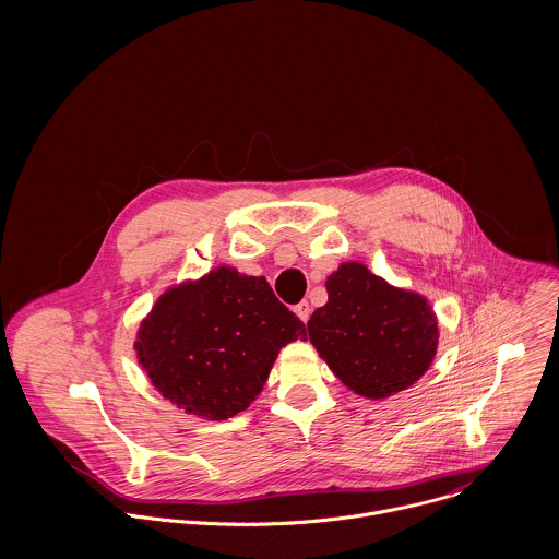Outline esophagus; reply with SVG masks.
Masks as SVG:
<instances>
[{
    "label": "esophagus",
    "mask_w": 559,
    "mask_h": 559,
    "mask_svg": "<svg viewBox=\"0 0 559 559\" xmlns=\"http://www.w3.org/2000/svg\"><path fill=\"white\" fill-rule=\"evenodd\" d=\"M295 314H297L299 319L304 320V322H308V320H310V314H312V306H310L308 301H301V304H297V306H295Z\"/></svg>",
    "instance_id": "obj_1"
}]
</instances>
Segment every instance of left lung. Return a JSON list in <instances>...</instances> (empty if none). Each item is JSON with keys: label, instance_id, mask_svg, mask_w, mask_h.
I'll return each instance as SVG.
<instances>
[{"label": "left lung", "instance_id": "1", "mask_svg": "<svg viewBox=\"0 0 559 559\" xmlns=\"http://www.w3.org/2000/svg\"><path fill=\"white\" fill-rule=\"evenodd\" d=\"M329 301L308 320L310 342L333 374L364 399L411 388L432 364L439 324L430 304L344 262L326 277Z\"/></svg>", "mask_w": 559, "mask_h": 559}]
</instances>
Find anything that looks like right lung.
<instances>
[{"instance_id":"right-lung-1","label":"right lung","mask_w":559,"mask_h":559,"mask_svg":"<svg viewBox=\"0 0 559 559\" xmlns=\"http://www.w3.org/2000/svg\"><path fill=\"white\" fill-rule=\"evenodd\" d=\"M297 337L306 340V324L264 277L219 266L163 293L135 348L163 399L219 421L255 400L280 348Z\"/></svg>"}]
</instances>
